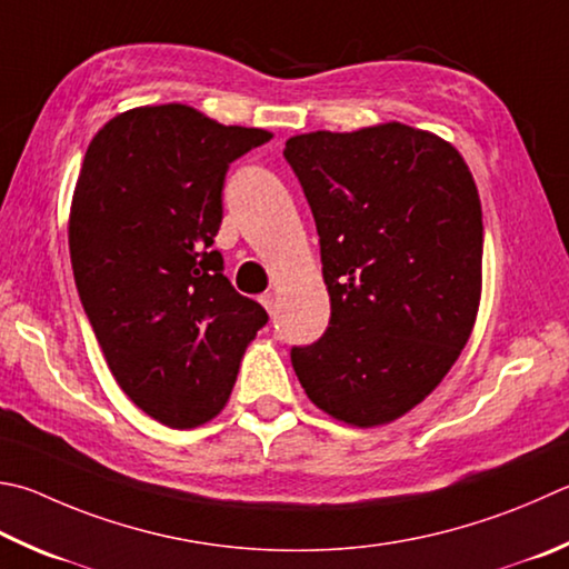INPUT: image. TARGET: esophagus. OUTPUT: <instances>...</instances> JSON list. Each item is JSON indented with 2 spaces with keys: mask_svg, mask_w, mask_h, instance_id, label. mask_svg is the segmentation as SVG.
I'll return each instance as SVG.
<instances>
[{
  "mask_svg": "<svg viewBox=\"0 0 569 569\" xmlns=\"http://www.w3.org/2000/svg\"><path fill=\"white\" fill-rule=\"evenodd\" d=\"M258 301H261V306L266 308L268 313H273V308H276V296H273V293H263V296H258Z\"/></svg>",
  "mask_w": 569,
  "mask_h": 569,
  "instance_id": "esophagus-1",
  "label": "esophagus"
}]
</instances>
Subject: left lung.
Returning <instances> with one entry per match:
<instances>
[{"label": "left lung", "instance_id": "8db88e82", "mask_svg": "<svg viewBox=\"0 0 569 569\" xmlns=\"http://www.w3.org/2000/svg\"><path fill=\"white\" fill-rule=\"evenodd\" d=\"M286 161L320 239L330 320L291 350L316 406L386 426L438 388L472 333L482 291L478 186L452 143L388 121L291 137Z\"/></svg>", "mask_w": 569, "mask_h": 569}]
</instances>
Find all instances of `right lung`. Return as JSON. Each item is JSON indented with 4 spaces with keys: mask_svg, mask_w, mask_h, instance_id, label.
Instances as JSON below:
<instances>
[{
    "mask_svg": "<svg viewBox=\"0 0 569 569\" xmlns=\"http://www.w3.org/2000/svg\"><path fill=\"white\" fill-rule=\"evenodd\" d=\"M271 137L186 104L139 107L107 121L81 163L69 213L81 306L121 390L169 428L219 416L268 323L211 246L229 163Z\"/></svg>",
    "mask_w": 569,
    "mask_h": 569,
    "instance_id": "add662e5",
    "label": "right lung"
}]
</instances>
